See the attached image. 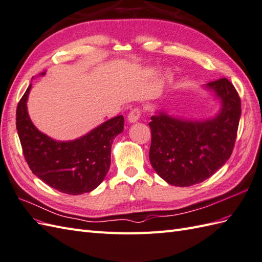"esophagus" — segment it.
I'll return each instance as SVG.
<instances>
[{
	"mask_svg": "<svg viewBox=\"0 0 262 262\" xmlns=\"http://www.w3.org/2000/svg\"><path fill=\"white\" fill-rule=\"evenodd\" d=\"M140 116H141V111H140L139 107H135V109L131 110L129 116H127V121H129L130 123H136L140 119Z\"/></svg>",
	"mask_w": 262,
	"mask_h": 262,
	"instance_id": "obj_1",
	"label": "esophagus"
}]
</instances>
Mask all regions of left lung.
Wrapping results in <instances>:
<instances>
[{
	"label": "left lung",
	"mask_w": 262,
	"mask_h": 262,
	"mask_svg": "<svg viewBox=\"0 0 262 262\" xmlns=\"http://www.w3.org/2000/svg\"><path fill=\"white\" fill-rule=\"evenodd\" d=\"M220 100L214 117L191 120L157 110L151 117L153 169L164 181L177 187H189L207 180L230 158L239 120L241 101L232 83L226 78L203 85Z\"/></svg>",
	"instance_id": "left-lung-1"
}]
</instances>
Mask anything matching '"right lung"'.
<instances>
[{"label":"right lung","mask_w":262,"mask_h":262,"mask_svg":"<svg viewBox=\"0 0 262 262\" xmlns=\"http://www.w3.org/2000/svg\"><path fill=\"white\" fill-rule=\"evenodd\" d=\"M46 74V71L41 75ZM32 84L16 109V129L32 172L51 188L78 195L98 188L110 169L113 139L123 131V116L114 117L71 141H57L35 127L28 113Z\"/></svg>","instance_id":"add662e5"}]
</instances>
